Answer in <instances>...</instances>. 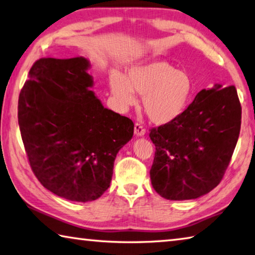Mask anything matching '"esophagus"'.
Here are the masks:
<instances>
[{"mask_svg": "<svg viewBox=\"0 0 255 255\" xmlns=\"http://www.w3.org/2000/svg\"><path fill=\"white\" fill-rule=\"evenodd\" d=\"M134 134L136 136H143L145 134V130L139 123H135L134 125Z\"/></svg>", "mask_w": 255, "mask_h": 255, "instance_id": "obj_1", "label": "esophagus"}]
</instances>
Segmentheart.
<instances>
[{"mask_svg":"<svg viewBox=\"0 0 255 255\" xmlns=\"http://www.w3.org/2000/svg\"><path fill=\"white\" fill-rule=\"evenodd\" d=\"M110 88L122 107L135 104L134 93L142 95L144 112L159 125L171 123L184 114L194 94L190 76L164 60L133 65L125 76L112 73Z\"/></svg>","mask_w":255,"mask_h":255,"instance_id":"b5f03b06","label":"heart"}]
</instances>
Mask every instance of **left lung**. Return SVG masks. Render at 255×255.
Listing matches in <instances>:
<instances>
[{
  "label": "left lung",
  "instance_id": "8db88e82",
  "mask_svg": "<svg viewBox=\"0 0 255 255\" xmlns=\"http://www.w3.org/2000/svg\"><path fill=\"white\" fill-rule=\"evenodd\" d=\"M242 107L234 86L202 89L185 113L152 128L151 184L169 200L195 199L220 184L238 143Z\"/></svg>",
  "mask_w": 255,
  "mask_h": 255
}]
</instances>
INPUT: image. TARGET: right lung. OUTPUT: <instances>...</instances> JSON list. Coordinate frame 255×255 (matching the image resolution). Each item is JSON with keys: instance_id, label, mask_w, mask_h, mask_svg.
<instances>
[{"instance_id": "add662e5", "label": "right lung", "mask_w": 255, "mask_h": 255, "mask_svg": "<svg viewBox=\"0 0 255 255\" xmlns=\"http://www.w3.org/2000/svg\"><path fill=\"white\" fill-rule=\"evenodd\" d=\"M84 57L41 58L21 89L17 120L31 169L61 198L86 203L110 187L114 160L134 124L103 106L91 91Z\"/></svg>"}]
</instances>
